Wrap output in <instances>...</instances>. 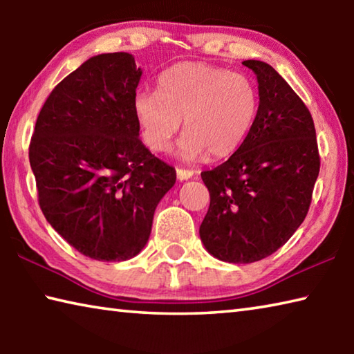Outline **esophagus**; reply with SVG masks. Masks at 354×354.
Here are the masks:
<instances>
[{"instance_id": "1", "label": "esophagus", "mask_w": 354, "mask_h": 354, "mask_svg": "<svg viewBox=\"0 0 354 354\" xmlns=\"http://www.w3.org/2000/svg\"><path fill=\"white\" fill-rule=\"evenodd\" d=\"M195 170H187V169H176V176L179 181H187L192 176L195 175Z\"/></svg>"}]
</instances>
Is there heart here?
Returning a JSON list of instances; mask_svg holds the SVG:
<instances>
[{"mask_svg":"<svg viewBox=\"0 0 354 354\" xmlns=\"http://www.w3.org/2000/svg\"><path fill=\"white\" fill-rule=\"evenodd\" d=\"M259 98L241 73L205 62H181L164 71L158 91L134 95L133 109L143 142L156 153L169 151L184 120L178 153L183 159L231 156L253 127Z\"/></svg>","mask_w":354,"mask_h":354,"instance_id":"obj_1","label":"heart"}]
</instances>
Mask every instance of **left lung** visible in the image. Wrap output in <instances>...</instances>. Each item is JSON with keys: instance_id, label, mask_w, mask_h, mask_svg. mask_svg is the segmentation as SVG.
<instances>
[{"instance_id": "obj_1", "label": "left lung", "mask_w": 354, "mask_h": 354, "mask_svg": "<svg viewBox=\"0 0 354 354\" xmlns=\"http://www.w3.org/2000/svg\"><path fill=\"white\" fill-rule=\"evenodd\" d=\"M259 84V107L242 147L201 171L211 205L200 226L220 261L250 263L270 256L306 218L320 171L314 120L272 65L243 61Z\"/></svg>"}]
</instances>
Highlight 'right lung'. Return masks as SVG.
<instances>
[{
  "label": "right lung",
  "mask_w": 354,
  "mask_h": 354,
  "mask_svg": "<svg viewBox=\"0 0 354 354\" xmlns=\"http://www.w3.org/2000/svg\"><path fill=\"white\" fill-rule=\"evenodd\" d=\"M140 76L129 53L91 57L53 88L29 143L48 223L97 261L139 254L156 206L176 181V170L139 139Z\"/></svg>",
  "instance_id": "obj_1"
}]
</instances>
